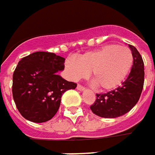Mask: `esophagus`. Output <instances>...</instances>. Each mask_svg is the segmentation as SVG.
<instances>
[{"label": "esophagus", "mask_w": 155, "mask_h": 155, "mask_svg": "<svg viewBox=\"0 0 155 155\" xmlns=\"http://www.w3.org/2000/svg\"><path fill=\"white\" fill-rule=\"evenodd\" d=\"M77 89L78 90H80V91H83V90H85V88L84 87V86H82V85L80 84H78V86H77Z\"/></svg>", "instance_id": "obj_1"}]
</instances>
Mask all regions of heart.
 <instances>
[{
    "mask_svg": "<svg viewBox=\"0 0 155 155\" xmlns=\"http://www.w3.org/2000/svg\"><path fill=\"white\" fill-rule=\"evenodd\" d=\"M131 50L126 47L107 45L80 55L65 63L72 79L84 78L90 71L94 88L100 91H111L122 84L133 65Z\"/></svg>",
    "mask_w": 155,
    "mask_h": 155,
    "instance_id": "1",
    "label": "heart"
}]
</instances>
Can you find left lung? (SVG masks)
Segmentation results:
<instances>
[{
	"label": "left lung",
	"mask_w": 155,
	"mask_h": 155,
	"mask_svg": "<svg viewBox=\"0 0 155 155\" xmlns=\"http://www.w3.org/2000/svg\"><path fill=\"white\" fill-rule=\"evenodd\" d=\"M134 58L133 65L122 85L106 94H96L91 111L101 118L114 119L127 114L137 103L144 84V63L137 49L129 45Z\"/></svg>",
	"instance_id": "left-lung-1"
}]
</instances>
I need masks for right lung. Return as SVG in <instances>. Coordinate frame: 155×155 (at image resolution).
<instances>
[{
    "instance_id": "obj_1",
    "label": "right lung",
    "mask_w": 155,
    "mask_h": 155,
    "mask_svg": "<svg viewBox=\"0 0 155 155\" xmlns=\"http://www.w3.org/2000/svg\"><path fill=\"white\" fill-rule=\"evenodd\" d=\"M65 58L49 52H36L22 58L12 76V97L27 120L43 123L58 112L62 94L77 84L57 75Z\"/></svg>"
}]
</instances>
